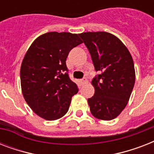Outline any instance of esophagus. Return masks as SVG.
<instances>
[{
  "label": "esophagus",
  "instance_id": "obj_1",
  "mask_svg": "<svg viewBox=\"0 0 154 154\" xmlns=\"http://www.w3.org/2000/svg\"><path fill=\"white\" fill-rule=\"evenodd\" d=\"M79 82H80V84H81V85H84L87 82V79H86V78H83V79H81V80H79Z\"/></svg>",
  "mask_w": 154,
  "mask_h": 154
}]
</instances>
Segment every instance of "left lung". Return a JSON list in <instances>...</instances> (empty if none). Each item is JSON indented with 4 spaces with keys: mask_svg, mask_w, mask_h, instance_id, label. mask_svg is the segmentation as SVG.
<instances>
[{
    "mask_svg": "<svg viewBox=\"0 0 154 154\" xmlns=\"http://www.w3.org/2000/svg\"><path fill=\"white\" fill-rule=\"evenodd\" d=\"M87 47L97 72L92 81L95 94L88 99L94 117L104 121L114 119L129 101L135 83L133 58L125 45L106 32L79 34Z\"/></svg>",
    "mask_w": 154,
    "mask_h": 154,
    "instance_id": "left-lung-1",
    "label": "left lung"
}]
</instances>
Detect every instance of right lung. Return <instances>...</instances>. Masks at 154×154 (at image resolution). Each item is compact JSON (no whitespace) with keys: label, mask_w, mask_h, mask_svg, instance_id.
Returning <instances> with one entry per match:
<instances>
[{"label":"right lung","mask_w":154,"mask_h":154,"mask_svg":"<svg viewBox=\"0 0 154 154\" xmlns=\"http://www.w3.org/2000/svg\"><path fill=\"white\" fill-rule=\"evenodd\" d=\"M77 34L50 32L32 42L20 67V84L25 101L32 111L48 121L68 112L77 85L69 78L66 58L82 44Z\"/></svg>","instance_id":"obj_1"}]
</instances>
